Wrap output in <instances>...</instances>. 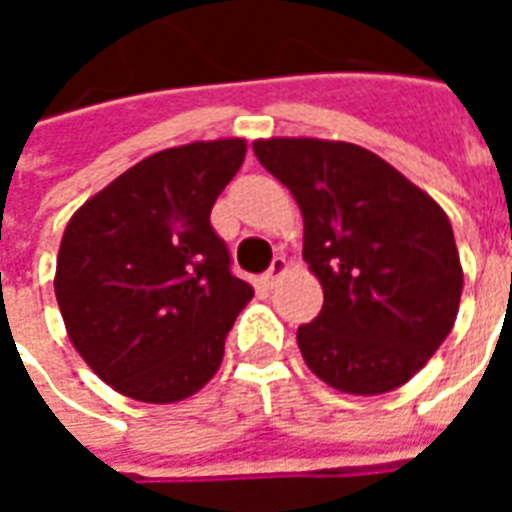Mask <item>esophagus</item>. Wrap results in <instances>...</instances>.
Here are the masks:
<instances>
[{
    "mask_svg": "<svg viewBox=\"0 0 512 512\" xmlns=\"http://www.w3.org/2000/svg\"><path fill=\"white\" fill-rule=\"evenodd\" d=\"M288 271V263H285V257H274V263H271V268H268L266 274H263V285L266 288H274V282H277L282 274Z\"/></svg>",
    "mask_w": 512,
    "mask_h": 512,
    "instance_id": "1",
    "label": "esophagus"
}]
</instances>
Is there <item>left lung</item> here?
I'll return each instance as SVG.
<instances>
[{
    "instance_id": "obj_1",
    "label": "left lung",
    "mask_w": 512,
    "mask_h": 512,
    "mask_svg": "<svg viewBox=\"0 0 512 512\" xmlns=\"http://www.w3.org/2000/svg\"><path fill=\"white\" fill-rule=\"evenodd\" d=\"M255 156L304 216V260L323 310L296 332L315 376L348 395L414 378L458 315L463 268L447 213L365 147L310 136L257 139Z\"/></svg>"
}]
</instances>
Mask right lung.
Here are the masks:
<instances>
[{"label": "right lung", "mask_w": 512, "mask_h": 512, "mask_svg": "<svg viewBox=\"0 0 512 512\" xmlns=\"http://www.w3.org/2000/svg\"><path fill=\"white\" fill-rule=\"evenodd\" d=\"M244 156V139L158 150L65 227L54 274L62 321L120 395L178 403L222 365L224 337L255 290L233 277L211 208Z\"/></svg>", "instance_id": "1"}]
</instances>
